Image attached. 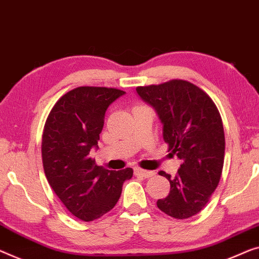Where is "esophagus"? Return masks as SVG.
I'll list each match as a JSON object with an SVG mask.
<instances>
[{"instance_id":"obj_1","label":"esophagus","mask_w":259,"mask_h":259,"mask_svg":"<svg viewBox=\"0 0 259 259\" xmlns=\"http://www.w3.org/2000/svg\"><path fill=\"white\" fill-rule=\"evenodd\" d=\"M135 175H136V176H141V177H144V178H151V177H153L154 175H156V172H153V171H146V169L136 167V168H135Z\"/></svg>"}]
</instances>
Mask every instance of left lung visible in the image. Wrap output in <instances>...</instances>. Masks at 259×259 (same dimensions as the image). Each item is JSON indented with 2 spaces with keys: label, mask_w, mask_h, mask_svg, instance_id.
<instances>
[{
  "label": "left lung",
  "mask_w": 259,
  "mask_h": 259,
  "mask_svg": "<svg viewBox=\"0 0 259 259\" xmlns=\"http://www.w3.org/2000/svg\"><path fill=\"white\" fill-rule=\"evenodd\" d=\"M136 92L156 110L168 151L181 160L175 178L159 172L171 190L157 206L175 219L194 216L209 201L221 178L226 142L218 108L202 90L185 80L137 87Z\"/></svg>",
  "instance_id": "1"
}]
</instances>
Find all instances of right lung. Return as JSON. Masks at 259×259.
I'll list each match as a JSON object with an SVG mask.
<instances>
[{"label":"right lung","mask_w":259,"mask_h":259,"mask_svg":"<svg viewBox=\"0 0 259 259\" xmlns=\"http://www.w3.org/2000/svg\"><path fill=\"white\" fill-rule=\"evenodd\" d=\"M124 92L107 87H78L58 100L46 119L41 158L46 178L71 213L90 222L113 209L133 168L110 171L90 157L98 149L105 115Z\"/></svg>","instance_id":"obj_1"}]
</instances>
